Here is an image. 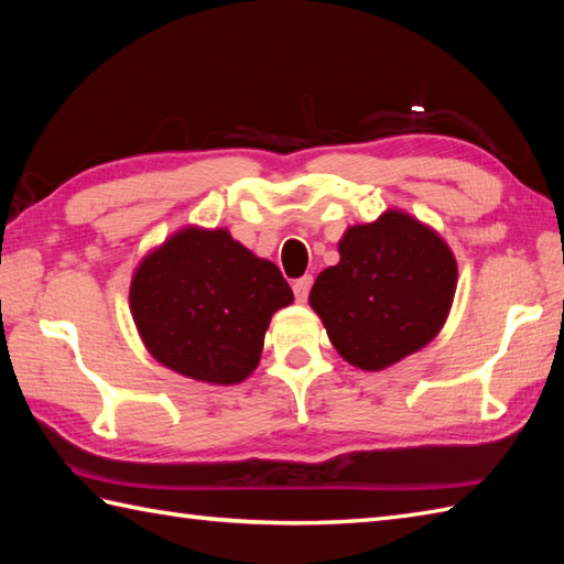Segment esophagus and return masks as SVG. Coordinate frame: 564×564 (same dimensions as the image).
<instances>
[{"label": "esophagus", "instance_id": "obj_1", "mask_svg": "<svg viewBox=\"0 0 564 564\" xmlns=\"http://www.w3.org/2000/svg\"><path fill=\"white\" fill-rule=\"evenodd\" d=\"M310 285H313V275H303V279H297V281L293 283V293H295V301H297V303H305V301H307Z\"/></svg>", "mask_w": 564, "mask_h": 564}]
</instances>
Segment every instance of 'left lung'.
Wrapping results in <instances>:
<instances>
[{
  "label": "left lung",
  "mask_w": 564,
  "mask_h": 564,
  "mask_svg": "<svg viewBox=\"0 0 564 564\" xmlns=\"http://www.w3.org/2000/svg\"><path fill=\"white\" fill-rule=\"evenodd\" d=\"M458 263L438 232L386 210L339 239V263L322 271L310 305L344 361L382 370L422 349L446 322Z\"/></svg>",
  "instance_id": "left-lung-1"
}]
</instances>
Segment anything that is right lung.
<instances>
[{
  "label": "right lung",
  "instance_id": "1",
  "mask_svg": "<svg viewBox=\"0 0 564 564\" xmlns=\"http://www.w3.org/2000/svg\"><path fill=\"white\" fill-rule=\"evenodd\" d=\"M291 303L279 267L223 227L174 232L130 281V313L148 351L176 373L213 386L251 376L271 315Z\"/></svg>",
  "mask_w": 564,
  "mask_h": 564
}]
</instances>
